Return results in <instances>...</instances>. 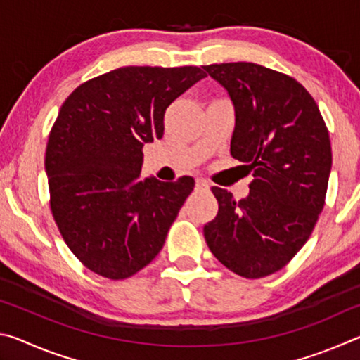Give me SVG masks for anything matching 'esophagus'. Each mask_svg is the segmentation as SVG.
Here are the masks:
<instances>
[{"mask_svg": "<svg viewBox=\"0 0 360 360\" xmlns=\"http://www.w3.org/2000/svg\"><path fill=\"white\" fill-rule=\"evenodd\" d=\"M195 186H197V191H202V192L210 191V184L205 179H197V184Z\"/></svg>", "mask_w": 360, "mask_h": 360, "instance_id": "obj_1", "label": "esophagus"}]
</instances>
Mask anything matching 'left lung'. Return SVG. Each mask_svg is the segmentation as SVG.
Here are the masks:
<instances>
[{
	"instance_id": "obj_1",
	"label": "left lung",
	"mask_w": 360,
	"mask_h": 360,
	"mask_svg": "<svg viewBox=\"0 0 360 360\" xmlns=\"http://www.w3.org/2000/svg\"><path fill=\"white\" fill-rule=\"evenodd\" d=\"M203 68L233 103L230 154L254 172L240 202L225 188H211L219 211L205 225V240L229 270L264 278L300 251L324 208L332 168L328 130L294 77L248 62Z\"/></svg>"
}]
</instances>
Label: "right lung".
Segmentation results:
<instances>
[{
  "label": "right lung",
  "instance_id": "obj_1",
  "mask_svg": "<svg viewBox=\"0 0 360 360\" xmlns=\"http://www.w3.org/2000/svg\"><path fill=\"white\" fill-rule=\"evenodd\" d=\"M203 77L198 66H124L81 84L60 108L44 162L51 210L96 275L130 278L163 248L195 181L143 179V146L163 136L167 108Z\"/></svg>",
  "mask_w": 360,
  "mask_h": 360
}]
</instances>
